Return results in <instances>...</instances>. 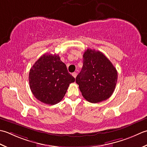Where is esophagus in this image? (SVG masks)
<instances>
[{
	"mask_svg": "<svg viewBox=\"0 0 147 147\" xmlns=\"http://www.w3.org/2000/svg\"><path fill=\"white\" fill-rule=\"evenodd\" d=\"M72 76H73V77H74V78H76V77H77V72H74V73L72 74Z\"/></svg>",
	"mask_w": 147,
	"mask_h": 147,
	"instance_id": "34e87169",
	"label": "esophagus"
}]
</instances>
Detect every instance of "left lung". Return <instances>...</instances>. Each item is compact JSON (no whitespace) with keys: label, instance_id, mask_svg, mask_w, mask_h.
I'll return each mask as SVG.
<instances>
[{"label":"left lung","instance_id":"obj_1","mask_svg":"<svg viewBox=\"0 0 147 147\" xmlns=\"http://www.w3.org/2000/svg\"><path fill=\"white\" fill-rule=\"evenodd\" d=\"M117 71L103 54L88 49L83 55V67L76 77L82 95L87 101L96 103L107 100L115 90Z\"/></svg>","mask_w":147,"mask_h":147}]
</instances>
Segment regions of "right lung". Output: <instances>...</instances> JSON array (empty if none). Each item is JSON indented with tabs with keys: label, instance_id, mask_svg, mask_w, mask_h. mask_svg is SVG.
<instances>
[{
	"label": "right lung",
	"instance_id": "1",
	"mask_svg": "<svg viewBox=\"0 0 147 147\" xmlns=\"http://www.w3.org/2000/svg\"><path fill=\"white\" fill-rule=\"evenodd\" d=\"M75 78L68 73L67 66L58 55L44 54L30 70V88L41 102L55 105L61 101Z\"/></svg>",
	"mask_w": 147,
	"mask_h": 147
}]
</instances>
